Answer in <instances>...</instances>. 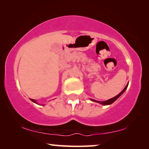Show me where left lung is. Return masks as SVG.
I'll return each mask as SVG.
<instances>
[{
	"label": "left lung",
	"instance_id": "obj_1",
	"mask_svg": "<svg viewBox=\"0 0 149 149\" xmlns=\"http://www.w3.org/2000/svg\"><path fill=\"white\" fill-rule=\"evenodd\" d=\"M127 86H128V84L126 85L125 86V88L123 89V90L121 91V93H119V94H118L117 95H116L115 97H113V98H111V99H109V100H107V101H104V102H99V101H96V100H93V99H91V100H92L93 102H98V103H100V104H102V105H109V104H111L112 103H113L114 102H115L116 100H117L118 97H119L120 95H121L122 93H123L124 91H125V89H127Z\"/></svg>",
	"mask_w": 149,
	"mask_h": 149
}]
</instances>
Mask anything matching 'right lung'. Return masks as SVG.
Masks as SVG:
<instances>
[{"label":"right lung","mask_w":149,"mask_h":149,"mask_svg":"<svg viewBox=\"0 0 149 149\" xmlns=\"http://www.w3.org/2000/svg\"><path fill=\"white\" fill-rule=\"evenodd\" d=\"M31 100H32V102H35V103H36V101L34 100H33V99H31Z\"/></svg>","instance_id":"right-lung-1"}]
</instances>
